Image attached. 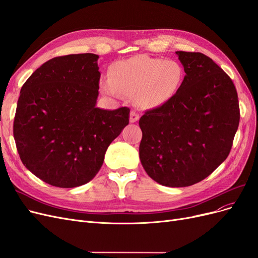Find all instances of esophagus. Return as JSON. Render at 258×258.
I'll return each mask as SVG.
<instances>
[{"label": "esophagus", "instance_id": "obj_1", "mask_svg": "<svg viewBox=\"0 0 258 258\" xmlns=\"http://www.w3.org/2000/svg\"><path fill=\"white\" fill-rule=\"evenodd\" d=\"M139 118H140V115L137 112L132 111L130 113V122H136L139 120Z\"/></svg>", "mask_w": 258, "mask_h": 258}]
</instances>
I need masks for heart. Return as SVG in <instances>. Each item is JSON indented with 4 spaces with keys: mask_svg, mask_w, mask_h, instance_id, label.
Instances as JSON below:
<instances>
[{
    "mask_svg": "<svg viewBox=\"0 0 258 258\" xmlns=\"http://www.w3.org/2000/svg\"><path fill=\"white\" fill-rule=\"evenodd\" d=\"M184 80V69L176 61L137 56L116 61L110 79L100 82L104 93L112 97L126 95L144 108L162 105L173 98Z\"/></svg>",
    "mask_w": 258,
    "mask_h": 258,
    "instance_id": "b5f03b06",
    "label": "heart"
}]
</instances>
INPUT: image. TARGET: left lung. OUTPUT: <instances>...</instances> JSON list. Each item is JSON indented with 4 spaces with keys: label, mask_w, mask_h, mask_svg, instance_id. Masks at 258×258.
<instances>
[{
    "label": "left lung",
    "mask_w": 258,
    "mask_h": 258,
    "mask_svg": "<svg viewBox=\"0 0 258 258\" xmlns=\"http://www.w3.org/2000/svg\"><path fill=\"white\" fill-rule=\"evenodd\" d=\"M184 67L173 98L145 112L140 160L148 176L168 187H186L209 176L228 157L240 120L230 77L201 52H175Z\"/></svg>",
    "instance_id": "8db88e82"
}]
</instances>
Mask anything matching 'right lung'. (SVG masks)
<instances>
[{"label": "right lung", "mask_w": 258, "mask_h": 258, "mask_svg": "<svg viewBox=\"0 0 258 258\" xmlns=\"http://www.w3.org/2000/svg\"><path fill=\"white\" fill-rule=\"evenodd\" d=\"M98 59L95 53L52 58L21 87L15 142L25 167L49 185L72 188L91 181L129 123L128 107L96 106Z\"/></svg>", "instance_id": "add662e5"}]
</instances>
